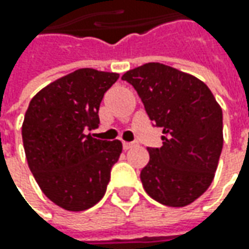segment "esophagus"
Listing matches in <instances>:
<instances>
[{
	"instance_id": "obj_1",
	"label": "esophagus",
	"mask_w": 249,
	"mask_h": 249,
	"mask_svg": "<svg viewBox=\"0 0 249 249\" xmlns=\"http://www.w3.org/2000/svg\"><path fill=\"white\" fill-rule=\"evenodd\" d=\"M134 145H136L134 142H126V141H124V142H123V149H130V148H133Z\"/></svg>"
}]
</instances>
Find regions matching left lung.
Returning <instances> with one entry per match:
<instances>
[{"label": "left lung", "instance_id": "left-lung-1", "mask_svg": "<svg viewBox=\"0 0 249 249\" xmlns=\"http://www.w3.org/2000/svg\"><path fill=\"white\" fill-rule=\"evenodd\" d=\"M162 127V147L148 148L140 173L151 198L167 206H186L201 196L215 177L223 148V115L212 91L196 76L149 62L122 76Z\"/></svg>", "mask_w": 249, "mask_h": 249}]
</instances>
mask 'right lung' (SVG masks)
I'll return each mask as SVG.
<instances>
[{"label":"right lung","instance_id":"1","mask_svg":"<svg viewBox=\"0 0 249 249\" xmlns=\"http://www.w3.org/2000/svg\"><path fill=\"white\" fill-rule=\"evenodd\" d=\"M118 73L84 68L34 95L22 124L24 154L41 191L66 211L94 206L107 191L110 169L122 154L119 140L94 139L104 94Z\"/></svg>","mask_w":249,"mask_h":249}]
</instances>
